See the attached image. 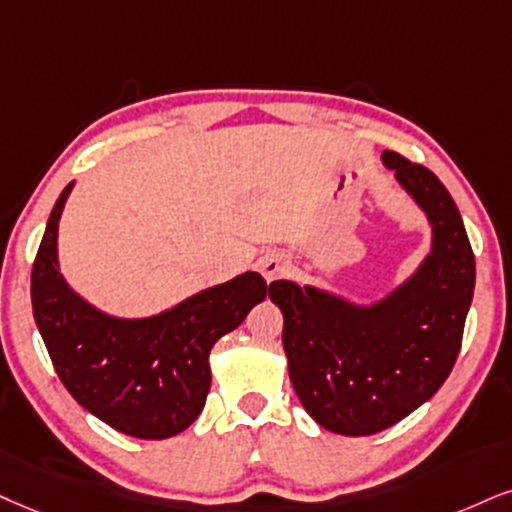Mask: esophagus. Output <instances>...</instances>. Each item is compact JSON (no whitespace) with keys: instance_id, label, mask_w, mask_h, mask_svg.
<instances>
[{"instance_id":"esophagus-1","label":"esophagus","mask_w":512,"mask_h":512,"mask_svg":"<svg viewBox=\"0 0 512 512\" xmlns=\"http://www.w3.org/2000/svg\"><path fill=\"white\" fill-rule=\"evenodd\" d=\"M258 270H261L263 277H266L268 282L277 280V277H282L287 273V261L280 254H268L258 261Z\"/></svg>"}]
</instances>
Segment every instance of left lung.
Segmentation results:
<instances>
[{"mask_svg":"<svg viewBox=\"0 0 512 512\" xmlns=\"http://www.w3.org/2000/svg\"><path fill=\"white\" fill-rule=\"evenodd\" d=\"M384 163L425 208L434 246L418 275L372 308L275 280L285 315L289 377L325 430L368 437L437 394L456 365L475 289V254L449 189L422 163L384 151Z\"/></svg>","mask_w":512,"mask_h":512,"instance_id":"left-lung-1","label":"left lung"}]
</instances>
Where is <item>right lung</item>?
Returning <instances> with one entry per match:
<instances>
[{
    "label": "right lung",
    "mask_w": 512,
    "mask_h": 512,
    "mask_svg": "<svg viewBox=\"0 0 512 512\" xmlns=\"http://www.w3.org/2000/svg\"><path fill=\"white\" fill-rule=\"evenodd\" d=\"M71 185L56 199L37 249L30 299L49 358L63 387L113 430L137 439H166L187 430L204 408L211 346L266 299L258 273L189 296L147 320H118L94 311L56 270V230Z\"/></svg>",
    "instance_id": "right-lung-1"
}]
</instances>
